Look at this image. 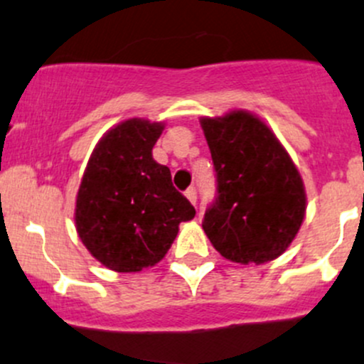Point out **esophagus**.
<instances>
[{
    "label": "esophagus",
    "mask_w": 364,
    "mask_h": 364,
    "mask_svg": "<svg viewBox=\"0 0 364 364\" xmlns=\"http://www.w3.org/2000/svg\"><path fill=\"white\" fill-rule=\"evenodd\" d=\"M185 195H186V198H188V200L192 202V204H195V202H197V190H195V186H190V188L185 192Z\"/></svg>",
    "instance_id": "obj_1"
}]
</instances>
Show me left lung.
<instances>
[{
    "label": "left lung",
    "instance_id": "left-lung-1",
    "mask_svg": "<svg viewBox=\"0 0 364 364\" xmlns=\"http://www.w3.org/2000/svg\"><path fill=\"white\" fill-rule=\"evenodd\" d=\"M216 171V198L202 228L235 263H267L291 244L305 216L304 181L288 151L255 114L202 118Z\"/></svg>",
    "mask_w": 364,
    "mask_h": 364
}]
</instances>
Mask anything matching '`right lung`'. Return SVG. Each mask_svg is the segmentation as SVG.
<instances>
[{
    "instance_id": "1",
    "label": "right lung",
    "mask_w": 364,
    "mask_h": 364,
    "mask_svg": "<svg viewBox=\"0 0 364 364\" xmlns=\"http://www.w3.org/2000/svg\"><path fill=\"white\" fill-rule=\"evenodd\" d=\"M162 124L131 118L102 136L76 195V232L114 272H139L166 256L179 223L195 216L172 186L169 167L153 160Z\"/></svg>"
}]
</instances>
